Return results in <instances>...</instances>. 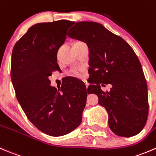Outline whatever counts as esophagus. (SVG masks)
Instances as JSON below:
<instances>
[{"mask_svg":"<svg viewBox=\"0 0 156 156\" xmlns=\"http://www.w3.org/2000/svg\"><path fill=\"white\" fill-rule=\"evenodd\" d=\"M85 84H86V88H87L88 86H89V83H88L87 82H85Z\"/></svg>","mask_w":156,"mask_h":156,"instance_id":"34e87169","label":"esophagus"}]
</instances>
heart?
Listing matches in <instances>:
<instances>
[{
  "instance_id": "obj_1",
  "label": "heart",
  "mask_w": 156,
  "mask_h": 156,
  "mask_svg": "<svg viewBox=\"0 0 156 156\" xmlns=\"http://www.w3.org/2000/svg\"><path fill=\"white\" fill-rule=\"evenodd\" d=\"M83 69L81 67H77V68H75L72 70V74L76 77H81L83 76Z\"/></svg>"
}]
</instances>
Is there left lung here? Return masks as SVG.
<instances>
[{
  "instance_id": "left-lung-1",
  "label": "left lung",
  "mask_w": 156,
  "mask_h": 156,
  "mask_svg": "<svg viewBox=\"0 0 156 156\" xmlns=\"http://www.w3.org/2000/svg\"><path fill=\"white\" fill-rule=\"evenodd\" d=\"M67 35L89 47L92 80L87 91L98 95V104L108 114L111 130L120 136L138 134L147 121L148 90L141 64L130 44L95 22L76 23ZM100 84L112 87L102 91Z\"/></svg>"
}]
</instances>
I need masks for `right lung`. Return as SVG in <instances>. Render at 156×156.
Listing matches in <instances>:
<instances>
[{"instance_id":"obj_1","label":"right lung","mask_w":156,"mask_h":156,"mask_svg":"<svg viewBox=\"0 0 156 156\" xmlns=\"http://www.w3.org/2000/svg\"><path fill=\"white\" fill-rule=\"evenodd\" d=\"M74 22L62 20L31 26L15 44L10 76L16 96L28 119L40 131L61 136L76 129L86 106V85L71 79L61 89L50 86L48 77L60 67L58 49Z\"/></svg>"}]
</instances>
